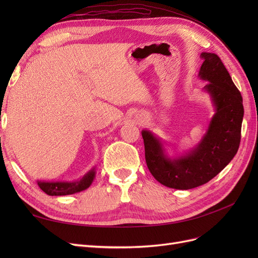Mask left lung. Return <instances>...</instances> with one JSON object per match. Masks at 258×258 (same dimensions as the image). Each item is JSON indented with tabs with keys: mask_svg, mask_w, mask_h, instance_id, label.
<instances>
[{
	"mask_svg": "<svg viewBox=\"0 0 258 258\" xmlns=\"http://www.w3.org/2000/svg\"><path fill=\"white\" fill-rule=\"evenodd\" d=\"M198 76L208 82L202 88L214 107L206 134L190 150L170 156L168 142L143 129L145 160L159 183L170 188L187 190L208 183L228 165L238 152L243 119L240 91L217 54L202 52Z\"/></svg>",
	"mask_w": 258,
	"mask_h": 258,
	"instance_id": "1",
	"label": "left lung"
}]
</instances>
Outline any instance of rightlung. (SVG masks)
Listing matches in <instances>:
<instances>
[{
    "label": "right lung",
    "mask_w": 258,
    "mask_h": 258,
    "mask_svg": "<svg viewBox=\"0 0 258 258\" xmlns=\"http://www.w3.org/2000/svg\"><path fill=\"white\" fill-rule=\"evenodd\" d=\"M96 166H93L87 173L74 181H42L37 179L38 187L49 196H67L87 189L96 177Z\"/></svg>",
    "instance_id": "add662e5"
}]
</instances>
